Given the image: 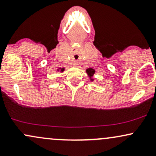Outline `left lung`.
I'll list each match as a JSON object with an SVG mask.
<instances>
[{
	"mask_svg": "<svg viewBox=\"0 0 156 156\" xmlns=\"http://www.w3.org/2000/svg\"><path fill=\"white\" fill-rule=\"evenodd\" d=\"M87 73H88L89 76H92L93 75H94V69H92V68H89V69H87Z\"/></svg>",
	"mask_w": 156,
	"mask_h": 156,
	"instance_id": "obj_1",
	"label": "left lung"
}]
</instances>
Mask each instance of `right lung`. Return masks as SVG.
Here are the masks:
<instances>
[{
    "mask_svg": "<svg viewBox=\"0 0 156 156\" xmlns=\"http://www.w3.org/2000/svg\"><path fill=\"white\" fill-rule=\"evenodd\" d=\"M61 71H62H62H64V68H62V69H61Z\"/></svg>",
    "mask_w": 156,
    "mask_h": 156,
    "instance_id": "right-lung-1",
    "label": "right lung"
}]
</instances>
